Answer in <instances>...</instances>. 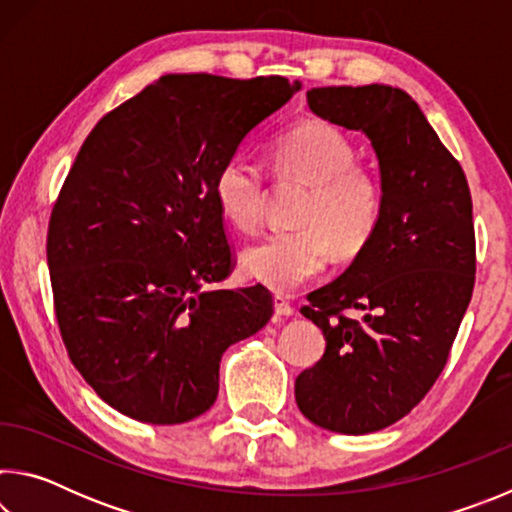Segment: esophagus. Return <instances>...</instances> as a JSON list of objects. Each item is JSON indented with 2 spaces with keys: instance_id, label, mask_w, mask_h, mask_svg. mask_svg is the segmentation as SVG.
Masks as SVG:
<instances>
[{
  "instance_id": "esophagus-1",
  "label": "esophagus",
  "mask_w": 512,
  "mask_h": 512,
  "mask_svg": "<svg viewBox=\"0 0 512 512\" xmlns=\"http://www.w3.org/2000/svg\"><path fill=\"white\" fill-rule=\"evenodd\" d=\"M273 307H275V316H280V318H289V316H293V307L289 305L287 300L280 298V296H275V300H273Z\"/></svg>"
}]
</instances>
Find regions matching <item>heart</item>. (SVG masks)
<instances>
[{
	"mask_svg": "<svg viewBox=\"0 0 512 512\" xmlns=\"http://www.w3.org/2000/svg\"><path fill=\"white\" fill-rule=\"evenodd\" d=\"M282 178L309 187L300 207V230L275 232L241 250L244 273L271 291L289 293L318 275L332 248L354 255L377 230L384 207L379 178L361 167L354 144L327 121H300L271 146ZM214 201L235 228L250 232L262 223L264 176L246 155H230L214 176Z\"/></svg>",
	"mask_w": 512,
	"mask_h": 512,
	"instance_id": "obj_1",
	"label": "heart"
}]
</instances>
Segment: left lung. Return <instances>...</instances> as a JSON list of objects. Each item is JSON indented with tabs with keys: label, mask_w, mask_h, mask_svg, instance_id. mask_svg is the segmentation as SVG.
I'll list each match as a JSON object with an SVG mask.
<instances>
[{
	"label": "left lung",
	"mask_w": 512,
	"mask_h": 512,
	"mask_svg": "<svg viewBox=\"0 0 512 512\" xmlns=\"http://www.w3.org/2000/svg\"><path fill=\"white\" fill-rule=\"evenodd\" d=\"M309 110L361 131L379 162L377 230L302 316L325 354L296 379V402L327 431L363 436L404 418L443 372L474 289L472 196L418 103L391 85L307 92ZM343 310H359L350 319Z\"/></svg>",
	"instance_id": "left-lung-1"
}]
</instances>
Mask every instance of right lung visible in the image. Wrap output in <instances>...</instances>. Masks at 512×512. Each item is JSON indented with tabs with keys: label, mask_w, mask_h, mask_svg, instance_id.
<instances>
[{
	"label": "right lung",
	"mask_w": 512,
	"mask_h": 512,
	"mask_svg": "<svg viewBox=\"0 0 512 512\" xmlns=\"http://www.w3.org/2000/svg\"><path fill=\"white\" fill-rule=\"evenodd\" d=\"M298 90L284 76H160L76 155L47 235L56 318L76 370L128 418H198L223 352L271 320L259 284L212 289L232 264L214 176Z\"/></svg>",
	"instance_id": "right-lung-1"
}]
</instances>
